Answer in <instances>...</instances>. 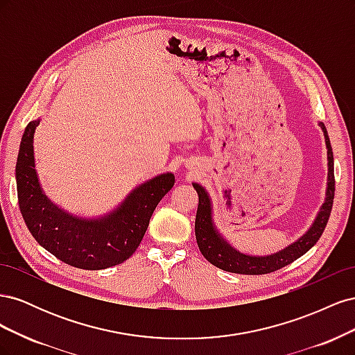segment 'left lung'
Listing matches in <instances>:
<instances>
[{
	"instance_id": "obj_1",
	"label": "left lung",
	"mask_w": 355,
	"mask_h": 355,
	"mask_svg": "<svg viewBox=\"0 0 355 355\" xmlns=\"http://www.w3.org/2000/svg\"><path fill=\"white\" fill-rule=\"evenodd\" d=\"M321 130L324 133L326 146H327V189H326V200L321 206L314 223L311 228L297 239L295 243L288 244L286 249L277 252L270 256H250L240 253L225 240L222 235L214 228L213 218H211V201L200 184H192L198 194V209L196 216V237L197 244L201 254L206 259L220 268L223 271L234 272V274H245V275H261L274 272L280 268L292 263L297 257L304 256L311 247L315 245L323 234L327 220L330 218V211L333 206V198H335V170H333V151L330 145V139L323 123H318Z\"/></svg>"
}]
</instances>
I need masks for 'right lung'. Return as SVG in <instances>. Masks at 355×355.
<instances>
[{
  "instance_id": "1",
  "label": "right lung",
  "mask_w": 355,
  "mask_h": 355,
  "mask_svg": "<svg viewBox=\"0 0 355 355\" xmlns=\"http://www.w3.org/2000/svg\"><path fill=\"white\" fill-rule=\"evenodd\" d=\"M31 121L20 142L16 163L19 209L28 230L47 252L81 270H105L123 263L141 244L157 204L175 185L173 173H163L135 188L114 211L84 219L62 210L42 191L35 170Z\"/></svg>"
}]
</instances>
